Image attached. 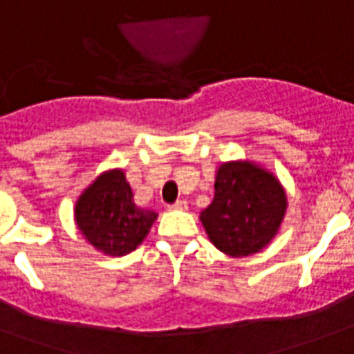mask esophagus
<instances>
[{"mask_svg":"<svg viewBox=\"0 0 354 354\" xmlns=\"http://www.w3.org/2000/svg\"><path fill=\"white\" fill-rule=\"evenodd\" d=\"M169 207H171V209L183 211V209H187V202H185V200H176V202H174L172 205H169Z\"/></svg>","mask_w":354,"mask_h":354,"instance_id":"esophagus-1","label":"esophagus"}]
</instances>
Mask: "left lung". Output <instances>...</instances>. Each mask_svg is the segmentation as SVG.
Segmentation results:
<instances>
[{
	"mask_svg": "<svg viewBox=\"0 0 354 354\" xmlns=\"http://www.w3.org/2000/svg\"><path fill=\"white\" fill-rule=\"evenodd\" d=\"M285 211V189L272 172L253 161H227L216 171L215 196L200 221L221 252L246 257L268 246Z\"/></svg>",
	"mask_w": 354,
	"mask_h": 354,
	"instance_id": "1",
	"label": "left lung"
}]
</instances>
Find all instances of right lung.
I'll return each instance as SVG.
<instances>
[{"mask_svg":"<svg viewBox=\"0 0 354 354\" xmlns=\"http://www.w3.org/2000/svg\"><path fill=\"white\" fill-rule=\"evenodd\" d=\"M158 213L133 204L130 183L121 169L102 172L75 204L80 233L99 252L121 257L133 252L149 235Z\"/></svg>","mask_w":354,"mask_h":354,"instance_id":"obj_1","label":"right lung"}]
</instances>
